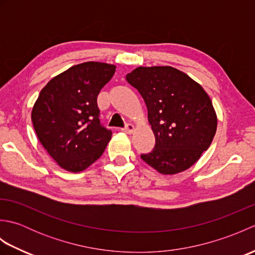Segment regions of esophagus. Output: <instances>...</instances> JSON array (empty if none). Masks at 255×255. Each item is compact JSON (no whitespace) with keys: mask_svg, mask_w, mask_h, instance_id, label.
Listing matches in <instances>:
<instances>
[{"mask_svg":"<svg viewBox=\"0 0 255 255\" xmlns=\"http://www.w3.org/2000/svg\"><path fill=\"white\" fill-rule=\"evenodd\" d=\"M122 130L126 133H131L134 130V127L132 124H126V126H125Z\"/></svg>","mask_w":255,"mask_h":255,"instance_id":"esophagus-1","label":"esophagus"}]
</instances>
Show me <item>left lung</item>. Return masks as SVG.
<instances>
[{
  "instance_id": "1",
  "label": "left lung",
  "mask_w": 255,
  "mask_h": 255,
  "mask_svg": "<svg viewBox=\"0 0 255 255\" xmlns=\"http://www.w3.org/2000/svg\"><path fill=\"white\" fill-rule=\"evenodd\" d=\"M126 80L143 97L155 145L141 154L161 174H175L196 162L215 137L217 116L208 94L172 67H139Z\"/></svg>"
}]
</instances>
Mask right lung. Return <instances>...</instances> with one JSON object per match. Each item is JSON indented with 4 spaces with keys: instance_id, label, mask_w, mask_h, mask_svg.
<instances>
[{
    "instance_id": "add662e5",
    "label": "right lung",
    "mask_w": 255,
    "mask_h": 255,
    "mask_svg": "<svg viewBox=\"0 0 255 255\" xmlns=\"http://www.w3.org/2000/svg\"><path fill=\"white\" fill-rule=\"evenodd\" d=\"M116 67L89 61L50 80L31 111L37 137L47 152L70 172L89 167L104 152L112 131L100 121L97 95Z\"/></svg>"
}]
</instances>
